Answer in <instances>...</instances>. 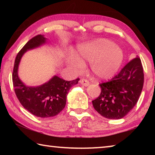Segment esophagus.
I'll use <instances>...</instances> for the list:
<instances>
[{
	"mask_svg": "<svg viewBox=\"0 0 155 155\" xmlns=\"http://www.w3.org/2000/svg\"><path fill=\"white\" fill-rule=\"evenodd\" d=\"M80 83L81 85L85 86V87L90 85V82H89V81L87 79H85V78H81L80 80Z\"/></svg>",
	"mask_w": 155,
	"mask_h": 155,
	"instance_id": "34e87169",
	"label": "esophagus"
}]
</instances>
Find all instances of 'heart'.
<instances>
[{"mask_svg":"<svg viewBox=\"0 0 155 155\" xmlns=\"http://www.w3.org/2000/svg\"><path fill=\"white\" fill-rule=\"evenodd\" d=\"M78 58L90 63L92 72L98 78L107 79L116 74L122 64L124 53L113 41L98 39L81 46L78 50ZM73 64L83 65L81 60L75 59Z\"/></svg>","mask_w":155,"mask_h":155,"instance_id":"obj_1","label":"heart"}]
</instances>
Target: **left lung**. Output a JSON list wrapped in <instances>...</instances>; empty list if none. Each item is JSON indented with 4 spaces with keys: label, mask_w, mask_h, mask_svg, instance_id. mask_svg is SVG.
Instances as JSON below:
<instances>
[{
    "label": "left lung",
    "mask_w": 155,
    "mask_h": 155,
    "mask_svg": "<svg viewBox=\"0 0 155 155\" xmlns=\"http://www.w3.org/2000/svg\"><path fill=\"white\" fill-rule=\"evenodd\" d=\"M140 58L133 59L108 82L99 84L101 92L92 101L96 111L108 119H121L137 104L143 85Z\"/></svg>",
    "instance_id": "obj_1"
}]
</instances>
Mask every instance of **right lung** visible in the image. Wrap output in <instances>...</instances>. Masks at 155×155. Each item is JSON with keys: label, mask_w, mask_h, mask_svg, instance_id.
I'll use <instances>...</instances> for the list:
<instances>
[{"label": "right lung", "mask_w": 155, "mask_h": 155, "mask_svg": "<svg viewBox=\"0 0 155 155\" xmlns=\"http://www.w3.org/2000/svg\"><path fill=\"white\" fill-rule=\"evenodd\" d=\"M46 40L41 35L31 38L18 53L12 73L13 85L18 101L25 109L39 117H49L59 114L65 106L70 87L79 81L78 78L68 81L54 76L48 82L38 87H27L20 80L18 68L22 55L27 50L45 43Z\"/></svg>", "instance_id": "right-lung-1"}]
</instances>
